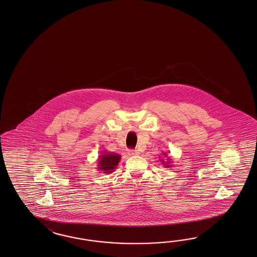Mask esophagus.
Masks as SVG:
<instances>
[{"label":"esophagus","instance_id":"esophagus-1","mask_svg":"<svg viewBox=\"0 0 257 257\" xmlns=\"http://www.w3.org/2000/svg\"><path fill=\"white\" fill-rule=\"evenodd\" d=\"M139 154L138 150H130V155H132V156H136V155Z\"/></svg>","mask_w":257,"mask_h":257}]
</instances>
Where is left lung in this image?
<instances>
[{
	"instance_id": "1",
	"label": "left lung",
	"mask_w": 257,
	"mask_h": 257,
	"mask_svg": "<svg viewBox=\"0 0 257 257\" xmlns=\"http://www.w3.org/2000/svg\"><path fill=\"white\" fill-rule=\"evenodd\" d=\"M162 156H164V157H162V159H161V162H162V164H163V166H164L165 168H170V167H172V165H173V164H172V163H173L172 159L167 156L166 152H162ZM165 157L168 159L167 161L165 160Z\"/></svg>"
}]
</instances>
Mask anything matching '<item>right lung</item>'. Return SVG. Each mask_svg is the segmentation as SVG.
<instances>
[{
  "instance_id": "add662e5",
  "label": "right lung",
  "mask_w": 257,
  "mask_h": 257,
  "mask_svg": "<svg viewBox=\"0 0 257 257\" xmlns=\"http://www.w3.org/2000/svg\"><path fill=\"white\" fill-rule=\"evenodd\" d=\"M121 160V156L117 153L103 151L102 154L98 156L97 159V170L103 174L110 175L117 167L118 163Z\"/></svg>"
}]
</instances>
